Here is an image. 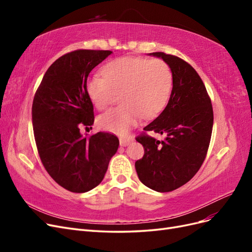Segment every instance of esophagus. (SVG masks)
<instances>
[{
	"instance_id": "esophagus-1",
	"label": "esophagus",
	"mask_w": 252,
	"mask_h": 252,
	"mask_svg": "<svg viewBox=\"0 0 252 252\" xmlns=\"http://www.w3.org/2000/svg\"><path fill=\"white\" fill-rule=\"evenodd\" d=\"M132 142H133V139L130 138V136H123V138H120L121 146H128V145Z\"/></svg>"
}]
</instances>
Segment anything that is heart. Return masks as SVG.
<instances>
[{
    "label": "heart",
    "mask_w": 252,
    "mask_h": 252,
    "mask_svg": "<svg viewBox=\"0 0 252 252\" xmlns=\"http://www.w3.org/2000/svg\"><path fill=\"white\" fill-rule=\"evenodd\" d=\"M103 75L88 78V96L98 110H104L121 93L123 102L97 119L104 130L126 134L144 117H157L169 100L173 75L170 66L161 59L125 57L112 61Z\"/></svg>",
    "instance_id": "heart-1"
}]
</instances>
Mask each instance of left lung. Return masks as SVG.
Listing matches in <instances>:
<instances>
[{
  "instance_id": "8db88e82",
  "label": "left lung",
  "mask_w": 252,
  "mask_h": 252,
  "mask_svg": "<svg viewBox=\"0 0 252 252\" xmlns=\"http://www.w3.org/2000/svg\"><path fill=\"white\" fill-rule=\"evenodd\" d=\"M150 56L170 66L173 86L165 109L135 138L145 150L135 169L145 186L169 192L186 184L201 168L211 139L213 109L204 83L191 65L164 52ZM147 131L163 134L165 139L158 141Z\"/></svg>"
}]
</instances>
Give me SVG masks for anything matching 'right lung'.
Returning <instances> with one entry per match:
<instances>
[{"mask_svg": "<svg viewBox=\"0 0 252 252\" xmlns=\"http://www.w3.org/2000/svg\"><path fill=\"white\" fill-rule=\"evenodd\" d=\"M111 53L68 52L51 64L35 91L32 113L37 152L48 174L68 191L83 193L100 184L119 147L112 133H80L81 126L94 121L87 78Z\"/></svg>", "mask_w": 252, "mask_h": 252, "instance_id": "obj_1", "label": "right lung"}]
</instances>
